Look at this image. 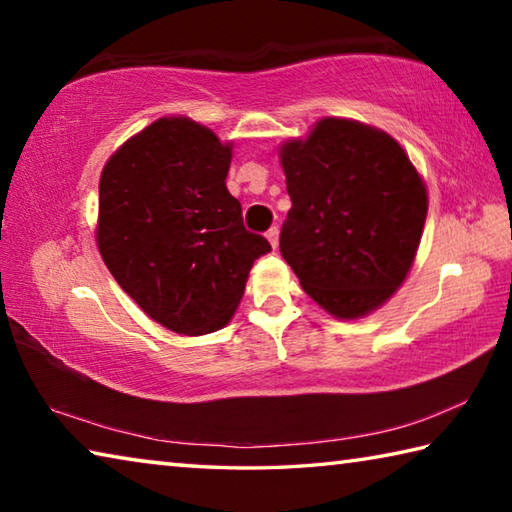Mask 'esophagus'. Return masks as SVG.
<instances>
[{"mask_svg": "<svg viewBox=\"0 0 512 512\" xmlns=\"http://www.w3.org/2000/svg\"><path fill=\"white\" fill-rule=\"evenodd\" d=\"M266 239L271 241V246H273V248H277V241H280V230H277L275 225H273V228L266 232Z\"/></svg>", "mask_w": 512, "mask_h": 512, "instance_id": "1", "label": "esophagus"}]
</instances>
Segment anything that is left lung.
Segmentation results:
<instances>
[{
    "instance_id": "left-lung-1",
    "label": "left lung",
    "mask_w": 512,
    "mask_h": 512,
    "mask_svg": "<svg viewBox=\"0 0 512 512\" xmlns=\"http://www.w3.org/2000/svg\"><path fill=\"white\" fill-rule=\"evenodd\" d=\"M291 210L280 253L311 300L343 320L402 287L427 221V185L395 137L325 117L280 146Z\"/></svg>"
}]
</instances>
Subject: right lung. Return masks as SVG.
<instances>
[{"label":"right lung","mask_w":512,"mask_h":512,"mask_svg":"<svg viewBox=\"0 0 512 512\" xmlns=\"http://www.w3.org/2000/svg\"><path fill=\"white\" fill-rule=\"evenodd\" d=\"M232 142L189 117L155 119L110 155L99 180L97 246L119 287L171 332L228 325L255 259L271 244L248 232L225 187Z\"/></svg>","instance_id":"1"}]
</instances>
